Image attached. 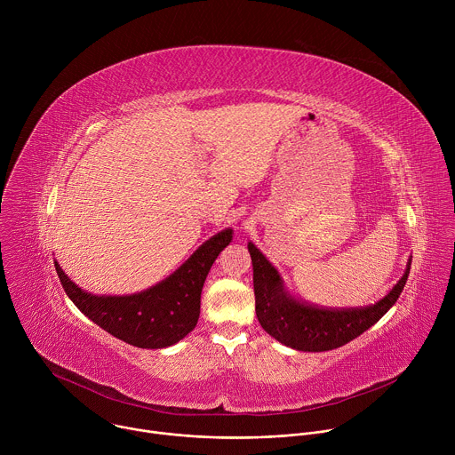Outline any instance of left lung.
I'll return each instance as SVG.
<instances>
[{"label":"left lung","instance_id":"obj_1","mask_svg":"<svg viewBox=\"0 0 455 455\" xmlns=\"http://www.w3.org/2000/svg\"><path fill=\"white\" fill-rule=\"evenodd\" d=\"M253 267L255 313L263 330L281 344L297 351H331L360 337L388 311L403 291L411 261L403 277L381 300L365 307H320L295 299L284 288L279 272L255 244L248 243Z\"/></svg>","mask_w":455,"mask_h":455}]
</instances>
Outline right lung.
<instances>
[{
  "mask_svg": "<svg viewBox=\"0 0 455 455\" xmlns=\"http://www.w3.org/2000/svg\"><path fill=\"white\" fill-rule=\"evenodd\" d=\"M232 241V228L205 241L165 281L140 293L99 297L81 290L55 261L59 281L72 302L109 335L142 349H162L196 328L204 283L220 251Z\"/></svg>",
  "mask_w": 455,
  "mask_h": 455,
  "instance_id": "right-lung-1",
  "label": "right lung"
}]
</instances>
